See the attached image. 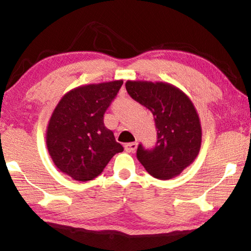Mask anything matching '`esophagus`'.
I'll return each mask as SVG.
<instances>
[{
    "label": "esophagus",
    "instance_id": "34e87169",
    "mask_svg": "<svg viewBox=\"0 0 251 251\" xmlns=\"http://www.w3.org/2000/svg\"><path fill=\"white\" fill-rule=\"evenodd\" d=\"M136 148H138V142H129L125 145V150L127 152H135Z\"/></svg>",
    "mask_w": 251,
    "mask_h": 251
}]
</instances>
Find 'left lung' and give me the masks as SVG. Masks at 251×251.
I'll use <instances>...</instances> for the list:
<instances>
[{
    "instance_id": "8db88e82",
    "label": "left lung",
    "mask_w": 251,
    "mask_h": 251,
    "mask_svg": "<svg viewBox=\"0 0 251 251\" xmlns=\"http://www.w3.org/2000/svg\"><path fill=\"white\" fill-rule=\"evenodd\" d=\"M133 100L152 112L157 142L152 149L139 145L136 157L150 176L169 180L179 176L198 157L202 142L199 113L178 87L168 82L126 81Z\"/></svg>"
}]
</instances>
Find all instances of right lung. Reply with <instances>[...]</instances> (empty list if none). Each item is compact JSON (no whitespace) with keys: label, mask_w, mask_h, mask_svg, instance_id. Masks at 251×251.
Masks as SVG:
<instances>
[{"label":"right lung","mask_w":251,"mask_h":251,"mask_svg":"<svg viewBox=\"0 0 251 251\" xmlns=\"http://www.w3.org/2000/svg\"><path fill=\"white\" fill-rule=\"evenodd\" d=\"M122 85L123 80H115L79 86L56 105L47 127V148L64 175L78 181L93 180L124 150L103 122Z\"/></svg>","instance_id":"1"}]
</instances>
